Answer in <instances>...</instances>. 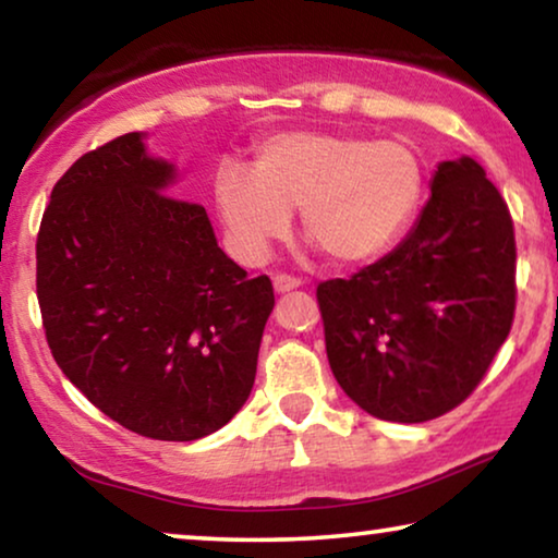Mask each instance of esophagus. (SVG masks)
Instances as JSON below:
<instances>
[{
  "mask_svg": "<svg viewBox=\"0 0 558 558\" xmlns=\"http://www.w3.org/2000/svg\"><path fill=\"white\" fill-rule=\"evenodd\" d=\"M302 281L296 279V277H289V274H277V277H274V289H277V292H292V289H296L300 287Z\"/></svg>",
  "mask_w": 558,
  "mask_h": 558,
  "instance_id": "1",
  "label": "esophagus"
}]
</instances>
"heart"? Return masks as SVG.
I'll use <instances>...</instances> for the list:
<instances>
[{
  "instance_id": "heart-1",
  "label": "heart",
  "mask_w": 558,
  "mask_h": 558,
  "mask_svg": "<svg viewBox=\"0 0 558 558\" xmlns=\"http://www.w3.org/2000/svg\"><path fill=\"white\" fill-rule=\"evenodd\" d=\"M424 165L399 140L292 129L256 147L254 170L228 162L216 172L213 201L235 254L262 262L274 241L302 226L332 262H371L391 248L424 197Z\"/></svg>"
}]
</instances>
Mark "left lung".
<instances>
[{
	"label": "left lung",
	"mask_w": 558,
	"mask_h": 558,
	"mask_svg": "<svg viewBox=\"0 0 558 558\" xmlns=\"http://www.w3.org/2000/svg\"><path fill=\"white\" fill-rule=\"evenodd\" d=\"M508 203L475 159L441 162L403 243L317 287L327 361L371 416L418 424L480 386L515 317Z\"/></svg>",
	"instance_id": "obj_1"
}]
</instances>
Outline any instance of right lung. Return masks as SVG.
Segmentation results:
<instances>
[{"label":"right lung","instance_id":"add662e5","mask_svg":"<svg viewBox=\"0 0 558 558\" xmlns=\"http://www.w3.org/2000/svg\"><path fill=\"white\" fill-rule=\"evenodd\" d=\"M172 174L136 132L75 159L43 213L37 302L52 357L96 409L193 441L246 403L274 287L218 248L203 205L165 193Z\"/></svg>","mask_w":558,"mask_h":558}]
</instances>
